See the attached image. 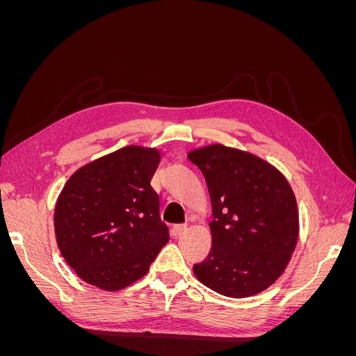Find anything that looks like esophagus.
I'll list each match as a JSON object with an SVG mask.
<instances>
[{"label":"esophagus","mask_w":356,"mask_h":356,"mask_svg":"<svg viewBox=\"0 0 356 356\" xmlns=\"http://www.w3.org/2000/svg\"><path fill=\"white\" fill-rule=\"evenodd\" d=\"M187 230V225L186 224H177V225H174V229H172V233H174L175 236H179V234H182Z\"/></svg>","instance_id":"esophagus-1"}]
</instances>
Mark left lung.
<instances>
[{
	"label": "left lung",
	"instance_id": "left-lung-1",
	"mask_svg": "<svg viewBox=\"0 0 356 356\" xmlns=\"http://www.w3.org/2000/svg\"><path fill=\"white\" fill-rule=\"evenodd\" d=\"M187 156L207 179L213 217L211 252L193 272L225 297L261 293L284 273L298 241L297 200L288 179L268 161L222 144Z\"/></svg>",
	"mask_w": 356,
	"mask_h": 356
}]
</instances>
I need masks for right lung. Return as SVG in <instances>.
<instances>
[{"label": "right lung", "mask_w": 356, "mask_h": 356, "mask_svg": "<svg viewBox=\"0 0 356 356\" xmlns=\"http://www.w3.org/2000/svg\"><path fill=\"white\" fill-rule=\"evenodd\" d=\"M157 148L127 145L81 166L55 207V234L70 267L96 288L120 291L149 270L169 241L149 186Z\"/></svg>", "instance_id": "obj_1"}]
</instances>
